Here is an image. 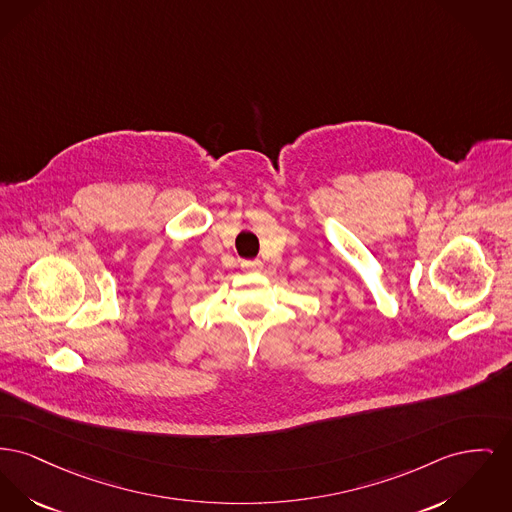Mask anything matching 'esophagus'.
Here are the masks:
<instances>
[{"label": "esophagus", "mask_w": 512, "mask_h": 512, "mask_svg": "<svg viewBox=\"0 0 512 512\" xmlns=\"http://www.w3.org/2000/svg\"><path fill=\"white\" fill-rule=\"evenodd\" d=\"M241 267L243 269H249V271H261L263 269V263L259 259H253V261H241Z\"/></svg>", "instance_id": "1"}]
</instances>
